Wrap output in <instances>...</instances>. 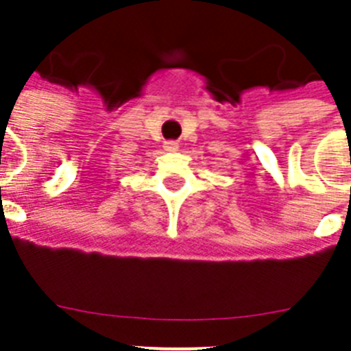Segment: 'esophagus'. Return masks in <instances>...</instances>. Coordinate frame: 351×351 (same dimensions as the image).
Returning a JSON list of instances; mask_svg holds the SVG:
<instances>
[{
    "label": "esophagus",
    "instance_id": "esophagus-1",
    "mask_svg": "<svg viewBox=\"0 0 351 351\" xmlns=\"http://www.w3.org/2000/svg\"><path fill=\"white\" fill-rule=\"evenodd\" d=\"M179 149L178 141H165V150H169V152H176Z\"/></svg>",
    "mask_w": 351,
    "mask_h": 351
}]
</instances>
